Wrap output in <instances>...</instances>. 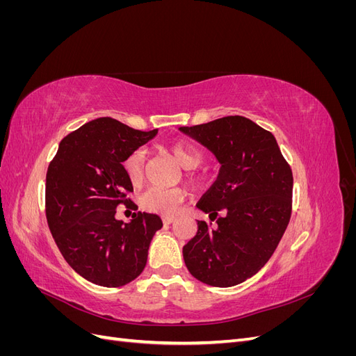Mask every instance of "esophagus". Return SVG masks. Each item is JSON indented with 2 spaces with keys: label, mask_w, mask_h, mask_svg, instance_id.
Returning <instances> with one entry per match:
<instances>
[{
  "label": "esophagus",
  "mask_w": 356,
  "mask_h": 356,
  "mask_svg": "<svg viewBox=\"0 0 356 356\" xmlns=\"http://www.w3.org/2000/svg\"><path fill=\"white\" fill-rule=\"evenodd\" d=\"M161 220H163L165 224H170V222H174L175 217H174V215H166V217H161Z\"/></svg>",
  "instance_id": "obj_1"
}]
</instances>
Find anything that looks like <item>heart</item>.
<instances>
[{
    "instance_id": "1",
    "label": "heart",
    "mask_w": 356,
    "mask_h": 356,
    "mask_svg": "<svg viewBox=\"0 0 356 356\" xmlns=\"http://www.w3.org/2000/svg\"><path fill=\"white\" fill-rule=\"evenodd\" d=\"M169 154L181 168L184 169H195L202 163V154L197 152V149L184 144H172L169 147ZM144 161H145V153L143 149H135V152L129 154L123 161L126 177L135 186L139 184L144 177ZM191 181L197 182L200 179L199 177H191ZM182 199H184L182 191L177 188H172V190L149 188L141 196L139 203H141L143 209L148 212L169 215V213H174L178 209Z\"/></svg>"
}]
</instances>
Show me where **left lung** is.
Masks as SVG:
<instances>
[{
    "mask_svg": "<svg viewBox=\"0 0 356 356\" xmlns=\"http://www.w3.org/2000/svg\"><path fill=\"white\" fill-rule=\"evenodd\" d=\"M218 160L217 181L196 207L217 229L197 221L182 255L197 281L220 288L254 276L281 242L291 217L293 172L275 136L242 115L179 127Z\"/></svg>",
    "mask_w": 356,
    "mask_h": 356,
    "instance_id": "left-lung-1",
    "label": "left lung"
}]
</instances>
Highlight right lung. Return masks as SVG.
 Listing matches in <instances>:
<instances>
[{
    "label": "right lung",
    "mask_w": 356,
    "mask_h": 356,
    "mask_svg": "<svg viewBox=\"0 0 356 356\" xmlns=\"http://www.w3.org/2000/svg\"><path fill=\"white\" fill-rule=\"evenodd\" d=\"M136 131L111 117L83 124L60 141L46 177V215L60 254L89 282L123 286L143 273L153 236L161 229L156 213L138 212L123 222L115 208L134 191L123 161L157 135Z\"/></svg>",
    "instance_id": "add662e5"
}]
</instances>
